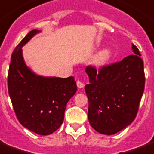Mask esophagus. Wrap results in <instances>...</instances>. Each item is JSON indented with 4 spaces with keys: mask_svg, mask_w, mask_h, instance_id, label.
Here are the masks:
<instances>
[{
    "mask_svg": "<svg viewBox=\"0 0 154 154\" xmlns=\"http://www.w3.org/2000/svg\"><path fill=\"white\" fill-rule=\"evenodd\" d=\"M77 87H78V88H83L85 85H84V83H83L82 82H81V81H77Z\"/></svg>",
    "mask_w": 154,
    "mask_h": 154,
    "instance_id": "34e87169",
    "label": "esophagus"
}]
</instances>
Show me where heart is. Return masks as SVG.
<instances>
[{
	"instance_id": "obj_1",
	"label": "heart",
	"mask_w": 154,
	"mask_h": 154,
	"mask_svg": "<svg viewBox=\"0 0 154 154\" xmlns=\"http://www.w3.org/2000/svg\"><path fill=\"white\" fill-rule=\"evenodd\" d=\"M111 51L109 48H106L101 51L96 57V62L98 64H103L108 61L111 57Z\"/></svg>"
}]
</instances>
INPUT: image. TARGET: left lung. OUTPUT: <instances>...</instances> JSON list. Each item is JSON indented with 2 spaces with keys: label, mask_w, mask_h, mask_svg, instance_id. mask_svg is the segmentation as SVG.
<instances>
[{
  "label": "left lung",
  "mask_w": 154,
  "mask_h": 154,
  "mask_svg": "<svg viewBox=\"0 0 154 154\" xmlns=\"http://www.w3.org/2000/svg\"><path fill=\"white\" fill-rule=\"evenodd\" d=\"M134 55L121 61L101 66L88 65L90 84L85 90L89 100L88 119L94 130L105 135L121 131L136 118L145 77L139 49L132 44Z\"/></svg>",
  "instance_id": "obj_1"
}]
</instances>
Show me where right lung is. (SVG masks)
<instances>
[{"label":"right lung","instance_id":"obj_1","mask_svg":"<svg viewBox=\"0 0 154 154\" xmlns=\"http://www.w3.org/2000/svg\"><path fill=\"white\" fill-rule=\"evenodd\" d=\"M39 30H32L13 51L8 90L20 124L38 135L51 134L63 123L67 103L77 91L74 77H43L24 63L22 47Z\"/></svg>","mask_w":154,"mask_h":154}]
</instances>
